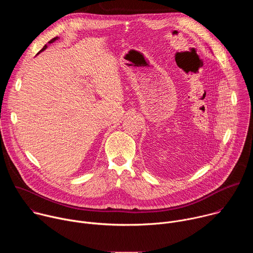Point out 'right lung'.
I'll return each mask as SVG.
<instances>
[{"label":"right lung","instance_id":"obj_1","mask_svg":"<svg viewBox=\"0 0 253 253\" xmlns=\"http://www.w3.org/2000/svg\"><path fill=\"white\" fill-rule=\"evenodd\" d=\"M56 40H58V37H55V38H53V39H52V40H51V41H49V42H48V43H49V44H51V43H53V42H55V41H56ZM46 48H47V45H45V46H44V47H43V49H42V50H41V51H40V52H42V51H44V50H45V49H46ZM40 52H39V53H40ZM39 53H38V54H39Z\"/></svg>","mask_w":253,"mask_h":253}]
</instances>
